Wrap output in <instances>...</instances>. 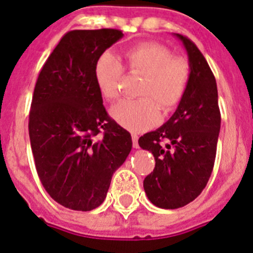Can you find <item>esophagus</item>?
Segmentation results:
<instances>
[{
  "instance_id": "1",
  "label": "esophagus",
  "mask_w": 253,
  "mask_h": 253,
  "mask_svg": "<svg viewBox=\"0 0 253 253\" xmlns=\"http://www.w3.org/2000/svg\"><path fill=\"white\" fill-rule=\"evenodd\" d=\"M132 146H134V149H137V147H139V142H137V139H139V137H137V135L136 134H132Z\"/></svg>"
}]
</instances>
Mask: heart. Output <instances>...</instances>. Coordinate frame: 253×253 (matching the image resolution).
<instances>
[{"label":"heart","mask_w":253,"mask_h":253,"mask_svg":"<svg viewBox=\"0 0 253 253\" xmlns=\"http://www.w3.org/2000/svg\"><path fill=\"white\" fill-rule=\"evenodd\" d=\"M121 62L106 52L94 62L93 75L101 96L114 101L121 94L123 67L144 77L139 99H126L112 108L116 122L134 132L144 131L160 122V108L171 111L183 98L191 77L187 60L172 56L169 47L160 42H144L123 52Z\"/></svg>","instance_id":"1"}]
</instances>
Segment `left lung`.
<instances>
[{"label":"left lung","instance_id":"left-lung-1","mask_svg":"<svg viewBox=\"0 0 253 253\" xmlns=\"http://www.w3.org/2000/svg\"><path fill=\"white\" fill-rule=\"evenodd\" d=\"M174 36L188 54V87L173 116L139 139L140 147L151 152L156 162L154 172L144 179L145 193L162 209L187 206L206 188L221 123L216 81L206 57L191 39Z\"/></svg>","mask_w":253,"mask_h":253}]
</instances>
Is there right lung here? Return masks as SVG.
Wrapping results in <instances>:
<instances>
[{
    "instance_id": "obj_1",
    "label": "right lung",
    "mask_w": 253,
    "mask_h": 253,
    "mask_svg": "<svg viewBox=\"0 0 253 253\" xmlns=\"http://www.w3.org/2000/svg\"><path fill=\"white\" fill-rule=\"evenodd\" d=\"M123 36L108 28L67 32L34 87L28 126L37 172L49 196L72 211L103 203L131 150V136L108 116L93 75L96 60Z\"/></svg>"
}]
</instances>
